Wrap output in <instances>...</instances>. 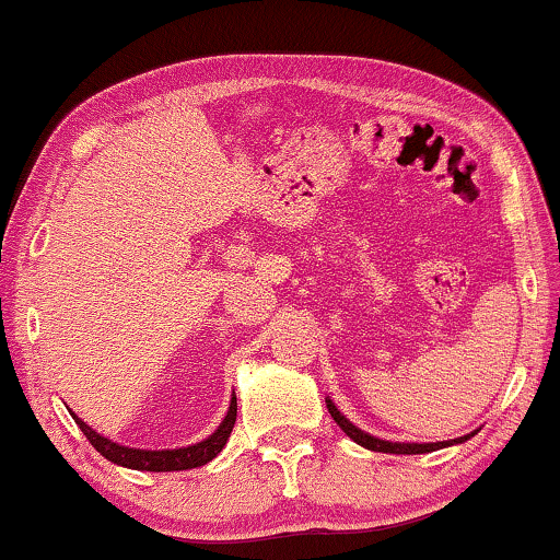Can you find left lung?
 Masks as SVG:
<instances>
[{"instance_id": "1", "label": "left lung", "mask_w": 560, "mask_h": 560, "mask_svg": "<svg viewBox=\"0 0 560 560\" xmlns=\"http://www.w3.org/2000/svg\"><path fill=\"white\" fill-rule=\"evenodd\" d=\"M326 408L331 412V418L339 423V428L343 433L349 435L351 441H357L359 446L370 448V451H382V454H428V451H435V448H446L451 443H462L466 439H471V435H464V439H456V441H441V443H393V441H382V439H374V435L359 431L354 423H349L347 418L341 416L339 410H336V405L331 400H326Z\"/></svg>"}]
</instances>
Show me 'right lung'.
<instances>
[{"instance_id": "1", "label": "right lung", "mask_w": 560, "mask_h": 560, "mask_svg": "<svg viewBox=\"0 0 560 560\" xmlns=\"http://www.w3.org/2000/svg\"><path fill=\"white\" fill-rule=\"evenodd\" d=\"M73 420L79 423L91 446L114 464L127 466V469H140V471H183V469H196V466L209 464L211 458L226 446L229 435H232V428L236 423V397H232L226 418L221 420V425L213 431V435H209V439L201 443H196V446L173 448V451H142V448L119 446V443L98 435L94 428H89L83 420H79V416H73Z\"/></svg>"}]
</instances>
